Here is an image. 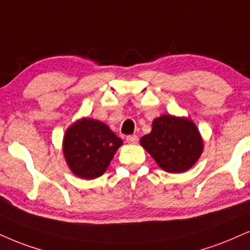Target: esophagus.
I'll list each match as a JSON object with an SVG mask.
<instances>
[{
  "instance_id": "1",
  "label": "esophagus",
  "mask_w": 250,
  "mask_h": 250,
  "mask_svg": "<svg viewBox=\"0 0 250 250\" xmlns=\"http://www.w3.org/2000/svg\"><path fill=\"white\" fill-rule=\"evenodd\" d=\"M138 140H139V138H138V135H127L126 137V141H127L128 144H138Z\"/></svg>"
}]
</instances>
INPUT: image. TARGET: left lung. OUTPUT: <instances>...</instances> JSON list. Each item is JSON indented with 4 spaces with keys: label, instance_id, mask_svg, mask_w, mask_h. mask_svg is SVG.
Returning <instances> with one entry per match:
<instances>
[{
    "label": "left lung",
    "instance_id": "left-lung-1",
    "mask_svg": "<svg viewBox=\"0 0 250 250\" xmlns=\"http://www.w3.org/2000/svg\"><path fill=\"white\" fill-rule=\"evenodd\" d=\"M140 145L168 172H184L195 166L204 149L198 127L187 117L162 115L153 120Z\"/></svg>",
    "mask_w": 250,
    "mask_h": 250
}]
</instances>
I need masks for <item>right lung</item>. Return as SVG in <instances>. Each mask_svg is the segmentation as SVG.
I'll return each mask as SVG.
<instances>
[{"label": "right lung", "mask_w": 250, "mask_h": 250, "mask_svg": "<svg viewBox=\"0 0 250 250\" xmlns=\"http://www.w3.org/2000/svg\"><path fill=\"white\" fill-rule=\"evenodd\" d=\"M123 140L100 120L82 117L64 132L62 153L70 171L84 180L102 176Z\"/></svg>", "instance_id": "1"}]
</instances>
